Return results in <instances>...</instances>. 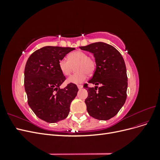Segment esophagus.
I'll return each instance as SVG.
<instances>
[{
    "label": "esophagus",
    "instance_id": "esophagus-1",
    "mask_svg": "<svg viewBox=\"0 0 160 160\" xmlns=\"http://www.w3.org/2000/svg\"><path fill=\"white\" fill-rule=\"evenodd\" d=\"M77 88H78L79 89H81L83 88V85H77Z\"/></svg>",
    "mask_w": 160,
    "mask_h": 160
}]
</instances>
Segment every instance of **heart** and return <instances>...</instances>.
Returning a JSON list of instances; mask_svg holds the SVG:
<instances>
[{"instance_id": "b5f03b06", "label": "heart", "mask_w": 160, "mask_h": 160, "mask_svg": "<svg viewBox=\"0 0 160 160\" xmlns=\"http://www.w3.org/2000/svg\"><path fill=\"white\" fill-rule=\"evenodd\" d=\"M75 67L76 72L67 79V83L80 84L87 79V75H92L95 71L96 62L92 57L85 52L76 51L69 53L68 59L63 58L59 62V67L62 73L65 76L70 75Z\"/></svg>"}]
</instances>
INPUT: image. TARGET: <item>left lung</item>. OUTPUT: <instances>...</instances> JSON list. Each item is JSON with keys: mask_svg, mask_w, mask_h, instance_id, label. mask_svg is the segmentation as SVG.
<instances>
[{"mask_svg": "<svg viewBox=\"0 0 160 160\" xmlns=\"http://www.w3.org/2000/svg\"><path fill=\"white\" fill-rule=\"evenodd\" d=\"M93 53L96 69L89 83L100 87L88 88L85 101L89 115L99 120H108L117 114L127 98L128 76L125 61L115 47L103 42L79 47Z\"/></svg>", "mask_w": 160, "mask_h": 160, "instance_id": "1", "label": "left lung"}]
</instances>
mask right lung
Returning a JSON list of instances; mask_svg holds the SVG:
<instances>
[{"label": "right lung", "instance_id": "add662e5", "mask_svg": "<svg viewBox=\"0 0 160 160\" xmlns=\"http://www.w3.org/2000/svg\"><path fill=\"white\" fill-rule=\"evenodd\" d=\"M74 49L46 46L35 51L27 61L24 83L28 104L37 117L46 122L56 123L65 119L78 92L73 83L59 88L66 78L59 62Z\"/></svg>", "mask_w": 160, "mask_h": 160}]
</instances>
